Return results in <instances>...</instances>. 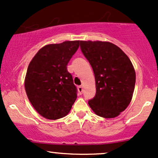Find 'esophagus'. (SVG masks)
<instances>
[{
  "label": "esophagus",
  "instance_id": "obj_1",
  "mask_svg": "<svg viewBox=\"0 0 158 158\" xmlns=\"http://www.w3.org/2000/svg\"><path fill=\"white\" fill-rule=\"evenodd\" d=\"M78 90H79V94H82V92H83L82 86H79V87H78Z\"/></svg>",
  "mask_w": 158,
  "mask_h": 158
}]
</instances>
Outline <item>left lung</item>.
<instances>
[{"instance_id":"left-lung-1","label":"left lung","mask_w":158,"mask_h":158,"mask_svg":"<svg viewBox=\"0 0 158 158\" xmlns=\"http://www.w3.org/2000/svg\"><path fill=\"white\" fill-rule=\"evenodd\" d=\"M80 47L96 81V95L88 105L103 118L117 117L133 97L136 73L131 60L119 47L108 41H80Z\"/></svg>"}]
</instances>
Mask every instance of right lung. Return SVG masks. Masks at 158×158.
<instances>
[{
    "mask_svg": "<svg viewBox=\"0 0 158 158\" xmlns=\"http://www.w3.org/2000/svg\"><path fill=\"white\" fill-rule=\"evenodd\" d=\"M79 47V41L45 45L29 64L25 90L32 106L44 118L65 117L77 99V88L67 66Z\"/></svg>",
    "mask_w": 158,
    "mask_h": 158,
    "instance_id": "right-lung-1",
    "label": "right lung"
}]
</instances>
